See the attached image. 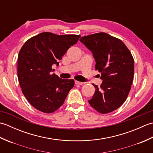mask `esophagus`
Instances as JSON below:
<instances>
[{
  "mask_svg": "<svg viewBox=\"0 0 153 153\" xmlns=\"http://www.w3.org/2000/svg\"><path fill=\"white\" fill-rule=\"evenodd\" d=\"M75 84H76V85H82L83 84V82H78V81H75Z\"/></svg>",
  "mask_w": 153,
  "mask_h": 153,
  "instance_id": "obj_1",
  "label": "esophagus"
}]
</instances>
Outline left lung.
<instances>
[{
	"label": "left lung",
	"instance_id": "left-lung-1",
	"mask_svg": "<svg viewBox=\"0 0 153 153\" xmlns=\"http://www.w3.org/2000/svg\"><path fill=\"white\" fill-rule=\"evenodd\" d=\"M81 43L91 51L95 70L102 80L96 89L90 105L101 114L111 112L125 102L130 91L134 76V60L123 42L106 33L82 37Z\"/></svg>",
	"mask_w": 153,
	"mask_h": 153
}]
</instances>
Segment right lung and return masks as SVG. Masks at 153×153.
<instances>
[{
  "label": "right lung",
  "instance_id": "1",
  "mask_svg": "<svg viewBox=\"0 0 153 153\" xmlns=\"http://www.w3.org/2000/svg\"><path fill=\"white\" fill-rule=\"evenodd\" d=\"M80 35H58L44 32L27 40L19 52L18 78L25 98L34 108L52 113L63 105L74 85V79L60 78L52 66L68 49L76 44Z\"/></svg>",
  "mask_w": 153,
  "mask_h": 153
}]
</instances>
